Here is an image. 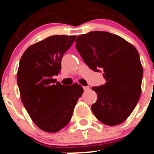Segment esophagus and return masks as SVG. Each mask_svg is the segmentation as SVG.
Listing matches in <instances>:
<instances>
[{
    "mask_svg": "<svg viewBox=\"0 0 154 154\" xmlns=\"http://www.w3.org/2000/svg\"><path fill=\"white\" fill-rule=\"evenodd\" d=\"M83 89H84V91H88V89H89V86H84L83 87Z\"/></svg>",
    "mask_w": 154,
    "mask_h": 154,
    "instance_id": "obj_1",
    "label": "esophagus"
}]
</instances>
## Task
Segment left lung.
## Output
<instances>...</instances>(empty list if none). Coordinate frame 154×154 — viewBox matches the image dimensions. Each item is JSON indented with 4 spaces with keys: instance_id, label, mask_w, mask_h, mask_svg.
I'll list each match as a JSON object with an SVG mask.
<instances>
[{
    "instance_id": "1",
    "label": "left lung",
    "mask_w": 154,
    "mask_h": 154,
    "mask_svg": "<svg viewBox=\"0 0 154 154\" xmlns=\"http://www.w3.org/2000/svg\"><path fill=\"white\" fill-rule=\"evenodd\" d=\"M77 51L89 69L103 72L106 82L92 89L98 99L91 111L108 126L121 124L136 107L141 94L143 79L136 48L118 35L92 31L75 40Z\"/></svg>"
}]
</instances>
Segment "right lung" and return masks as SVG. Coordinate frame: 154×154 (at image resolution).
I'll return each mask as SVG.
<instances>
[{
  "label": "right lung",
  "instance_id": "right-lung-1",
  "mask_svg": "<svg viewBox=\"0 0 154 154\" xmlns=\"http://www.w3.org/2000/svg\"><path fill=\"white\" fill-rule=\"evenodd\" d=\"M75 38L49 36L28 47L20 61L17 81L21 101L36 126L46 132L55 133L69 124L83 93L79 85H63L53 79Z\"/></svg>",
  "mask_w": 154,
  "mask_h": 154
}]
</instances>
